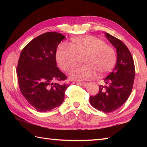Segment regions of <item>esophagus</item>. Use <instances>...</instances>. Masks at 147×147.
Listing matches in <instances>:
<instances>
[{
  "instance_id": "1",
  "label": "esophagus",
  "mask_w": 147,
  "mask_h": 147,
  "mask_svg": "<svg viewBox=\"0 0 147 147\" xmlns=\"http://www.w3.org/2000/svg\"><path fill=\"white\" fill-rule=\"evenodd\" d=\"M76 84H78V85H80V86H82L83 87H86L88 85V84L87 83H85V82H76Z\"/></svg>"
}]
</instances>
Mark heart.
Returning <instances> with one entry per match:
<instances>
[{"label":"heart","instance_id":"heart-1","mask_svg":"<svg viewBox=\"0 0 147 147\" xmlns=\"http://www.w3.org/2000/svg\"><path fill=\"white\" fill-rule=\"evenodd\" d=\"M69 47L61 43L58 47L56 59L58 65L68 71L75 65L78 57H82L84 65L76 67L69 73L75 80H86L95 76H102L113 70L117 62L115 51L113 47L101 39L91 36L78 37L72 39Z\"/></svg>","mask_w":147,"mask_h":147}]
</instances>
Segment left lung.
Returning <instances> with one entry per match:
<instances>
[{"label":"left lung","instance_id":"obj_1","mask_svg":"<svg viewBox=\"0 0 147 147\" xmlns=\"http://www.w3.org/2000/svg\"><path fill=\"white\" fill-rule=\"evenodd\" d=\"M105 36L117 50L115 67L104 80L105 86H99L98 93L90 96L89 102L99 111L110 113L123 106L130 96L135 78V66L127 47L108 33H105Z\"/></svg>","mask_w":147,"mask_h":147}]
</instances>
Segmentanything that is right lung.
Here are the masks:
<instances>
[{"label": "right lung", "mask_w": 147, "mask_h": 147, "mask_svg": "<svg viewBox=\"0 0 147 147\" xmlns=\"http://www.w3.org/2000/svg\"><path fill=\"white\" fill-rule=\"evenodd\" d=\"M65 38L58 32H46L34 38L22 50L17 67L20 90L32 106L46 112L60 106L69 84L54 83L67 76L57 67L56 53Z\"/></svg>", "instance_id": "right-lung-1"}]
</instances>
